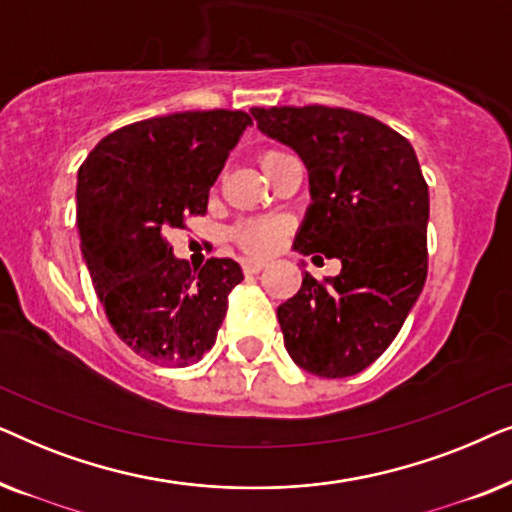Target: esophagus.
Returning <instances> with one entry per match:
<instances>
[{
  "instance_id": "34e87169",
  "label": "esophagus",
  "mask_w": 512,
  "mask_h": 512,
  "mask_svg": "<svg viewBox=\"0 0 512 512\" xmlns=\"http://www.w3.org/2000/svg\"><path fill=\"white\" fill-rule=\"evenodd\" d=\"M263 268H265L263 261H254V258H244L242 261L244 275H256V272H261Z\"/></svg>"
}]
</instances>
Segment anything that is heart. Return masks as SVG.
I'll return each mask as SVG.
<instances>
[{
	"label": "heart",
	"mask_w": 512,
	"mask_h": 512,
	"mask_svg": "<svg viewBox=\"0 0 512 512\" xmlns=\"http://www.w3.org/2000/svg\"><path fill=\"white\" fill-rule=\"evenodd\" d=\"M289 156L284 151H265L261 158L263 170H268L270 165H275L277 160H282ZM289 233V226L282 219H254V221H244L235 228V240L244 251L254 256H265L272 254L282 247L284 237Z\"/></svg>",
	"instance_id": "heart-1"
}]
</instances>
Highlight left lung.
<instances>
[{"label":"left lung","mask_w":512,"mask_h":512,"mask_svg":"<svg viewBox=\"0 0 512 512\" xmlns=\"http://www.w3.org/2000/svg\"><path fill=\"white\" fill-rule=\"evenodd\" d=\"M258 130L293 149L310 207L293 249L340 258V275L305 272L277 307L284 347L307 373L349 377L401 331L426 282L429 186L408 139L373 116L331 107H254Z\"/></svg>","instance_id":"8db88e82"}]
</instances>
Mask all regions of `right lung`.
<instances>
[{
  "label": "right lung",
  "instance_id": "add662e5",
  "mask_svg": "<svg viewBox=\"0 0 512 512\" xmlns=\"http://www.w3.org/2000/svg\"><path fill=\"white\" fill-rule=\"evenodd\" d=\"M249 125V114L226 109L149 118L111 132L79 167L76 223L97 298L118 338L158 366H191L212 349L244 279L233 258L191 270L165 233L207 212Z\"/></svg>",
  "mask_w": 512,
  "mask_h": 512
}]
</instances>
